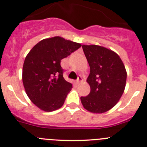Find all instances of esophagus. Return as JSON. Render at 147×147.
Instances as JSON below:
<instances>
[{"instance_id":"obj_1","label":"esophagus","mask_w":147,"mask_h":147,"mask_svg":"<svg viewBox=\"0 0 147 147\" xmlns=\"http://www.w3.org/2000/svg\"><path fill=\"white\" fill-rule=\"evenodd\" d=\"M83 81V78H82V77L81 76H78V78H77V80H76V82H77V84H79L80 83H81Z\"/></svg>"}]
</instances>
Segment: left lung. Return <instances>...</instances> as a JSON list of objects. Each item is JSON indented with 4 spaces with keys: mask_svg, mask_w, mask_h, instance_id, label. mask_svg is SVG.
Returning <instances> with one entry per match:
<instances>
[{
    "mask_svg": "<svg viewBox=\"0 0 147 147\" xmlns=\"http://www.w3.org/2000/svg\"><path fill=\"white\" fill-rule=\"evenodd\" d=\"M90 66L87 78L91 91L81 96L83 107L94 114H102L119 101L126 86V71L121 58L110 49L97 45H83Z\"/></svg>",
    "mask_w": 147,
    "mask_h": 147,
    "instance_id": "8db88e82",
    "label": "left lung"
}]
</instances>
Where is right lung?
I'll use <instances>...</instances> for the list:
<instances>
[{
	"label": "right lung",
	"instance_id": "right-lung-1",
	"mask_svg": "<svg viewBox=\"0 0 147 147\" xmlns=\"http://www.w3.org/2000/svg\"><path fill=\"white\" fill-rule=\"evenodd\" d=\"M81 46L60 36L43 39L35 45L25 59L22 79L30 101L40 109L61 108L72 88L64 79L61 61Z\"/></svg>",
	"mask_w": 147,
	"mask_h": 147
}]
</instances>
